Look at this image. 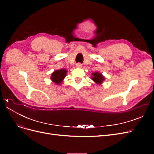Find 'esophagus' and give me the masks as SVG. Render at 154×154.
<instances>
[{
  "label": "esophagus",
  "instance_id": "34e87169",
  "mask_svg": "<svg viewBox=\"0 0 154 154\" xmlns=\"http://www.w3.org/2000/svg\"><path fill=\"white\" fill-rule=\"evenodd\" d=\"M76 67H78V68L82 67V64H81L80 63H78L76 64Z\"/></svg>",
  "mask_w": 154,
  "mask_h": 154
}]
</instances>
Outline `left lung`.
<instances>
[{
    "mask_svg": "<svg viewBox=\"0 0 154 154\" xmlns=\"http://www.w3.org/2000/svg\"><path fill=\"white\" fill-rule=\"evenodd\" d=\"M92 76H93L92 77V80L94 81L97 83H99V84L101 83L104 80V77L102 76L101 74H100V73L94 72L92 74Z\"/></svg>",
    "mask_w": 154,
    "mask_h": 154,
    "instance_id": "obj_1",
    "label": "left lung"
}]
</instances>
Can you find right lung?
I'll return each instance as SVG.
<instances>
[{
  "label": "right lung",
  "instance_id": "1",
  "mask_svg": "<svg viewBox=\"0 0 154 154\" xmlns=\"http://www.w3.org/2000/svg\"><path fill=\"white\" fill-rule=\"evenodd\" d=\"M67 71L65 69H60L58 71H56L53 72L52 75H51V80L55 83L56 84H60L62 82L63 79L66 76Z\"/></svg>",
  "mask_w": 154,
  "mask_h": 154
}]
</instances>
